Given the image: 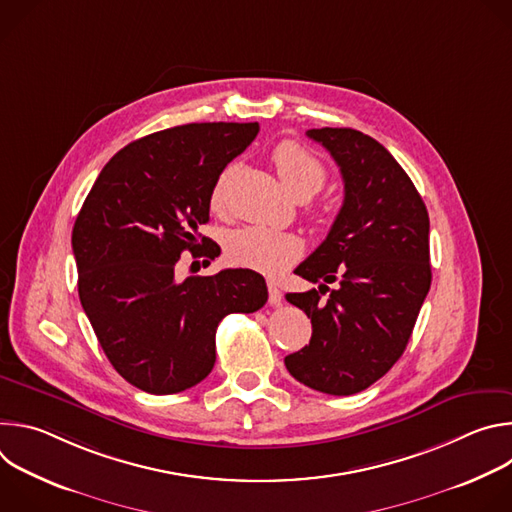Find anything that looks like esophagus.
I'll return each mask as SVG.
<instances>
[{
	"mask_svg": "<svg viewBox=\"0 0 512 512\" xmlns=\"http://www.w3.org/2000/svg\"><path fill=\"white\" fill-rule=\"evenodd\" d=\"M267 287H269V304H271V306H279V304H281V298H283L279 287L275 285V281H269Z\"/></svg>",
	"mask_w": 512,
	"mask_h": 512,
	"instance_id": "1",
	"label": "esophagus"
}]
</instances>
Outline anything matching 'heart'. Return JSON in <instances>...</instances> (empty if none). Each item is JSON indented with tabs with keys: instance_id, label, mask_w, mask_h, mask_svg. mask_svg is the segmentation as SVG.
I'll use <instances>...</instances> for the list:
<instances>
[{
	"instance_id": "obj_1",
	"label": "heart",
	"mask_w": 512,
	"mask_h": 512,
	"mask_svg": "<svg viewBox=\"0 0 512 512\" xmlns=\"http://www.w3.org/2000/svg\"><path fill=\"white\" fill-rule=\"evenodd\" d=\"M271 162L285 190L296 198L314 196L326 182L324 164L296 141H281L275 145V150L271 152ZM225 180L227 176L218 180L212 192V206L221 204ZM225 249L227 257L235 265L265 275H277L302 257L304 243L300 237L291 233L247 227L231 233L227 237Z\"/></svg>"
}]
</instances>
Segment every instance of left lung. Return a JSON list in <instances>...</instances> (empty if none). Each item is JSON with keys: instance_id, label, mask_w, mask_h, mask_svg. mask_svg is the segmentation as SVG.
Returning a JSON list of instances; mask_svg holds the SVG:
<instances>
[{"instance_id": "8db88e82", "label": "left lung", "mask_w": 512, "mask_h": 512, "mask_svg": "<svg viewBox=\"0 0 512 512\" xmlns=\"http://www.w3.org/2000/svg\"><path fill=\"white\" fill-rule=\"evenodd\" d=\"M306 135L338 164L344 202L324 243L296 269L318 287L285 296L312 320L310 344L285 356V367L310 389L354 395L379 381L411 338L431 285L429 216L411 178L371 135L350 127Z\"/></svg>"}]
</instances>
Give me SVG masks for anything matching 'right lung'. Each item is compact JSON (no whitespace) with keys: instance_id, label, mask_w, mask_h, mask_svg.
<instances>
[{"instance_id":"add662e5","label":"right lung","mask_w":512,"mask_h":512,"mask_svg":"<svg viewBox=\"0 0 512 512\" xmlns=\"http://www.w3.org/2000/svg\"><path fill=\"white\" fill-rule=\"evenodd\" d=\"M259 123H188L145 135L117 152L95 180L72 229L79 298L113 369L133 387L172 395L214 367V336L233 312L267 302L263 275L223 269L176 279L184 251H198L212 190Z\"/></svg>"}]
</instances>
